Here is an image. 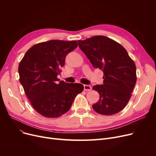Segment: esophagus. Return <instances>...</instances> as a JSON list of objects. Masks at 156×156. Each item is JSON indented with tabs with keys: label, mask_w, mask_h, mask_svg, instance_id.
Returning a JSON list of instances; mask_svg holds the SVG:
<instances>
[{
	"label": "esophagus",
	"mask_w": 156,
	"mask_h": 156,
	"mask_svg": "<svg viewBox=\"0 0 156 156\" xmlns=\"http://www.w3.org/2000/svg\"><path fill=\"white\" fill-rule=\"evenodd\" d=\"M91 89H92L91 86H90L88 85H84V90L89 91V90H91Z\"/></svg>",
	"instance_id": "34e87169"
}]
</instances>
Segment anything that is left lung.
I'll return each mask as SVG.
<instances>
[{
  "mask_svg": "<svg viewBox=\"0 0 156 156\" xmlns=\"http://www.w3.org/2000/svg\"><path fill=\"white\" fill-rule=\"evenodd\" d=\"M78 45L93 66L104 73V83L92 88L100 95L92 105L94 110L102 115L119 112L128 104L136 83L135 62L123 47L107 37L78 40Z\"/></svg>",
  "mask_w": 156,
  "mask_h": 156,
  "instance_id": "1",
  "label": "left lung"
}]
</instances>
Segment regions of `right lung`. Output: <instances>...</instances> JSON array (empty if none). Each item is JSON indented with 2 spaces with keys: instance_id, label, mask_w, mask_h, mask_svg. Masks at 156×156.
I'll use <instances>...</instances> for the list:
<instances>
[{
  "instance_id": "obj_1",
  "label": "right lung",
  "mask_w": 156,
  "mask_h": 156,
  "mask_svg": "<svg viewBox=\"0 0 156 156\" xmlns=\"http://www.w3.org/2000/svg\"><path fill=\"white\" fill-rule=\"evenodd\" d=\"M77 47V41L48 40L32 46L21 61L20 81L32 106L41 115L51 118L62 116L83 90L82 84L66 83L57 78L66 56Z\"/></svg>"
}]
</instances>
